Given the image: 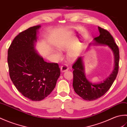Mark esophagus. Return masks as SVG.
<instances>
[{
  "label": "esophagus",
  "instance_id": "1",
  "mask_svg": "<svg viewBox=\"0 0 127 127\" xmlns=\"http://www.w3.org/2000/svg\"><path fill=\"white\" fill-rule=\"evenodd\" d=\"M68 69H69V67L68 66V65H66V64H65V65H62V66H61V71H62V72L65 71H66V70H68Z\"/></svg>",
  "mask_w": 127,
  "mask_h": 127
}]
</instances>
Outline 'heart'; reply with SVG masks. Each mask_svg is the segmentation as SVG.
I'll list each match as a JSON object with an SVG mask.
<instances>
[{"label":"heart","instance_id":"heart-1","mask_svg":"<svg viewBox=\"0 0 127 127\" xmlns=\"http://www.w3.org/2000/svg\"><path fill=\"white\" fill-rule=\"evenodd\" d=\"M58 47L59 49L64 50V49H65V48H66L67 47H68V45H67V44L63 43V44H59L58 45ZM57 55H59V53H57ZM68 57L70 59H74L75 58H76V57L78 56V52H77V51L76 50H75V49H72L71 50H70L68 52Z\"/></svg>","mask_w":127,"mask_h":127}]
</instances>
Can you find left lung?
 I'll return each mask as SVG.
<instances>
[{
  "label": "left lung",
  "mask_w": 127,
  "mask_h": 127,
  "mask_svg": "<svg viewBox=\"0 0 127 127\" xmlns=\"http://www.w3.org/2000/svg\"><path fill=\"white\" fill-rule=\"evenodd\" d=\"M99 36L94 39L96 45H107L114 53L115 66L112 73L105 80L98 83H93L86 79L82 57H79L72 65L74 90L78 95L86 100L92 101L100 98L107 92L117 77L119 68L120 53L118 46L109 32L98 27ZM91 45V44H90Z\"/></svg>",
  "instance_id": "1"
}]
</instances>
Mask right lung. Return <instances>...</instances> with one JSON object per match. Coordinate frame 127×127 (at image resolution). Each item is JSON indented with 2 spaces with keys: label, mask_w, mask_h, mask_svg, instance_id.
<instances>
[{
  "label": "right lung",
  "mask_w": 127,
  "mask_h": 127,
  "mask_svg": "<svg viewBox=\"0 0 127 127\" xmlns=\"http://www.w3.org/2000/svg\"><path fill=\"white\" fill-rule=\"evenodd\" d=\"M40 25L19 33L8 50L10 79L17 90L33 101H40L55 88L61 71L57 63L44 61L35 49Z\"/></svg>",
  "instance_id": "right-lung-1"
}]
</instances>
